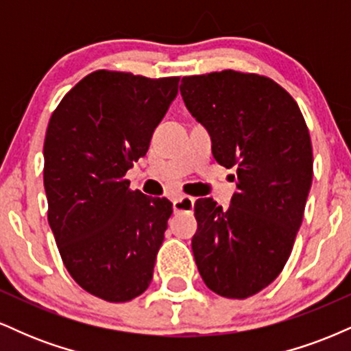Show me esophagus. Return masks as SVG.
I'll return each instance as SVG.
<instances>
[{
	"mask_svg": "<svg viewBox=\"0 0 351 351\" xmlns=\"http://www.w3.org/2000/svg\"><path fill=\"white\" fill-rule=\"evenodd\" d=\"M193 208H195V198L191 196H180L178 199L173 201L175 213H191Z\"/></svg>",
	"mask_w": 351,
	"mask_h": 351,
	"instance_id": "1",
	"label": "esophagus"
}]
</instances>
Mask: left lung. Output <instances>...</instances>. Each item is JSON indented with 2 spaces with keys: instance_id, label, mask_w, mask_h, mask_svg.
I'll list each match as a JSON object with an SVG mask.
<instances>
[{
  "instance_id": "8db88e82",
  "label": "left lung",
  "mask_w": 351,
  "mask_h": 351,
  "mask_svg": "<svg viewBox=\"0 0 351 351\" xmlns=\"http://www.w3.org/2000/svg\"><path fill=\"white\" fill-rule=\"evenodd\" d=\"M180 92L208 128L216 162L237 171L228 208L213 198L195 203L196 265L217 295L245 299L272 284L291 257L312 186L308 127L292 95L254 72L186 75Z\"/></svg>"
}]
</instances>
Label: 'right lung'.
<instances>
[{
  "instance_id": "obj_1",
  "label": "right lung",
  "mask_w": 351,
  "mask_h": 351,
  "mask_svg": "<svg viewBox=\"0 0 351 351\" xmlns=\"http://www.w3.org/2000/svg\"><path fill=\"white\" fill-rule=\"evenodd\" d=\"M180 77L100 69L52 112L44 138L47 221L67 272L84 291L128 302L150 285L173 204L130 189Z\"/></svg>"
}]
</instances>
